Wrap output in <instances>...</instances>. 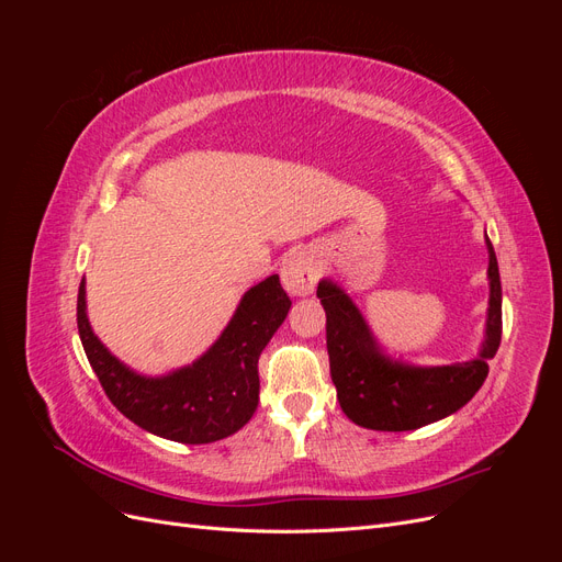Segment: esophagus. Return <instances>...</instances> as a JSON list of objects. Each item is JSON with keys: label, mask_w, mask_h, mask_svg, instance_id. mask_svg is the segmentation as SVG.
Wrapping results in <instances>:
<instances>
[{"label": "esophagus", "mask_w": 562, "mask_h": 562, "mask_svg": "<svg viewBox=\"0 0 562 562\" xmlns=\"http://www.w3.org/2000/svg\"><path fill=\"white\" fill-rule=\"evenodd\" d=\"M318 258L314 250H295L281 265V281L291 295H310L318 281Z\"/></svg>", "instance_id": "1"}]
</instances>
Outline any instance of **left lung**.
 <instances>
[{
  "label": "left lung",
  "instance_id": "8db88e82",
  "mask_svg": "<svg viewBox=\"0 0 562 562\" xmlns=\"http://www.w3.org/2000/svg\"><path fill=\"white\" fill-rule=\"evenodd\" d=\"M487 246V318L481 351L471 361L415 366L391 359L342 285L321 279L316 295L326 310L330 378L342 413L372 431H413L464 407L487 378V361L502 342V281L497 255Z\"/></svg>",
  "mask_w": 562,
  "mask_h": 562
}]
</instances>
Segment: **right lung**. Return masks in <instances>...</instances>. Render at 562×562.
Returning a JSON list of instances; mask_svg holds the SVG:
<instances>
[{
	"label": "right lung",
	"instance_id": "right-lung-1",
	"mask_svg": "<svg viewBox=\"0 0 562 562\" xmlns=\"http://www.w3.org/2000/svg\"><path fill=\"white\" fill-rule=\"evenodd\" d=\"M291 310L277 274L244 293L215 342L196 361L166 375H140L95 337L87 316V283L77 297V326L87 359L108 398L140 429L201 446L239 431L258 407V359Z\"/></svg>",
	"mask_w": 562,
	"mask_h": 562
}]
</instances>
